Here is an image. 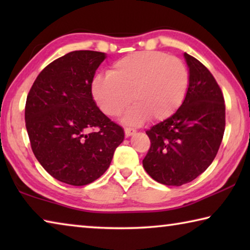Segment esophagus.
<instances>
[{
  "label": "esophagus",
  "mask_w": 250,
  "mask_h": 250,
  "mask_svg": "<svg viewBox=\"0 0 250 250\" xmlns=\"http://www.w3.org/2000/svg\"><path fill=\"white\" fill-rule=\"evenodd\" d=\"M125 137H131V135L135 133V130L132 128H125Z\"/></svg>",
  "instance_id": "1"
}]
</instances>
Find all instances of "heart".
<instances>
[{
	"instance_id": "obj_1",
	"label": "heart",
	"mask_w": 250,
	"mask_h": 250,
	"mask_svg": "<svg viewBox=\"0 0 250 250\" xmlns=\"http://www.w3.org/2000/svg\"><path fill=\"white\" fill-rule=\"evenodd\" d=\"M188 70L181 59L162 52H137L118 59L107 75L92 82V96L104 115L117 117L131 103L124 121L140 125L164 120L181 107L188 89Z\"/></svg>"
}]
</instances>
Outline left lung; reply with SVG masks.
I'll return each instance as SVG.
<instances>
[{
	"instance_id": "obj_1",
	"label": "left lung",
	"mask_w": 250,
	"mask_h": 250,
	"mask_svg": "<svg viewBox=\"0 0 250 250\" xmlns=\"http://www.w3.org/2000/svg\"><path fill=\"white\" fill-rule=\"evenodd\" d=\"M189 83L177 111L146 131L151 146L143 167L164 185L195 180L216 156L225 131V101L216 80L200 61L184 53Z\"/></svg>"
}]
</instances>
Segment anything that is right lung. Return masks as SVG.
Wrapping results in <instances>:
<instances>
[{
  "label": "right lung",
  "instance_id": "add662e5",
  "mask_svg": "<svg viewBox=\"0 0 250 250\" xmlns=\"http://www.w3.org/2000/svg\"><path fill=\"white\" fill-rule=\"evenodd\" d=\"M105 57L94 50L66 54L41 71L27 95L25 124L34 155L62 183L82 186L99 179L125 139L91 94Z\"/></svg>",
  "mask_w": 250,
  "mask_h": 250
}]
</instances>
